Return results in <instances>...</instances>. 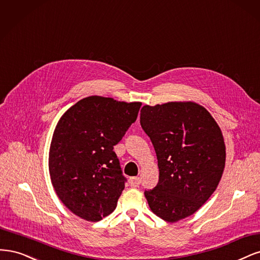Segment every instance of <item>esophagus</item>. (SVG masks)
Segmentation results:
<instances>
[{
	"label": "esophagus",
	"instance_id": "1",
	"mask_svg": "<svg viewBox=\"0 0 260 260\" xmlns=\"http://www.w3.org/2000/svg\"><path fill=\"white\" fill-rule=\"evenodd\" d=\"M129 183H131V187L136 188L140 185V178L139 177H132V178H129Z\"/></svg>",
	"mask_w": 260,
	"mask_h": 260
}]
</instances>
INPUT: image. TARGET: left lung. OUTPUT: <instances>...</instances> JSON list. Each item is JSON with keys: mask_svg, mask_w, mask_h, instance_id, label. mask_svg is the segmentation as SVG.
I'll use <instances>...</instances> for the list:
<instances>
[{"mask_svg": "<svg viewBox=\"0 0 260 260\" xmlns=\"http://www.w3.org/2000/svg\"><path fill=\"white\" fill-rule=\"evenodd\" d=\"M140 125L154 147L158 182L145 197L151 211L175 222L194 214L213 194L225 163L221 131L196 103L144 106Z\"/></svg>", "mask_w": 260, "mask_h": 260, "instance_id": "obj_1", "label": "left lung"}]
</instances>
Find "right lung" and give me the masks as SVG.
I'll return each mask as SVG.
<instances>
[{
  "label": "right lung",
  "mask_w": 260,
  "mask_h": 260,
  "mask_svg": "<svg viewBox=\"0 0 260 260\" xmlns=\"http://www.w3.org/2000/svg\"><path fill=\"white\" fill-rule=\"evenodd\" d=\"M141 103L89 96L57 123L48 169L56 194L70 211L99 221L116 207L126 178L113 146L136 121Z\"/></svg>",
  "instance_id": "obj_1"
}]
</instances>
